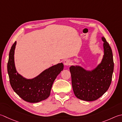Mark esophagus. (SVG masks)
<instances>
[{
    "mask_svg": "<svg viewBox=\"0 0 122 122\" xmlns=\"http://www.w3.org/2000/svg\"><path fill=\"white\" fill-rule=\"evenodd\" d=\"M64 64H65L66 66H69L70 64V61L69 60H66L64 61Z\"/></svg>",
    "mask_w": 122,
    "mask_h": 122,
    "instance_id": "esophagus-1",
    "label": "esophagus"
}]
</instances>
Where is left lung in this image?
I'll return each mask as SVG.
<instances>
[{
  "label": "left lung",
  "mask_w": 122,
  "mask_h": 122,
  "mask_svg": "<svg viewBox=\"0 0 122 122\" xmlns=\"http://www.w3.org/2000/svg\"><path fill=\"white\" fill-rule=\"evenodd\" d=\"M104 56L101 63L92 71L79 66H71L70 71L73 90L78 98L86 101L97 100L106 92L110 86L114 70L113 53L104 37Z\"/></svg>",
  "instance_id": "1"
}]
</instances>
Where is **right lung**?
I'll return each instance as SVG.
<instances>
[{
    "label": "right lung",
    "instance_id": "obj_1",
    "mask_svg": "<svg viewBox=\"0 0 122 122\" xmlns=\"http://www.w3.org/2000/svg\"><path fill=\"white\" fill-rule=\"evenodd\" d=\"M16 42L12 45L9 54L7 71L10 85L17 94L24 101L37 102L50 96L54 81L63 69L62 63L46 69L36 78L26 79L17 72L14 63V51Z\"/></svg>",
    "mask_w": 122,
    "mask_h": 122
}]
</instances>
